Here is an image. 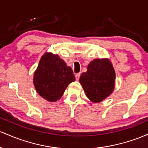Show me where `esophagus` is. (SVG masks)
<instances>
[{"label": "esophagus", "instance_id": "34e87169", "mask_svg": "<svg viewBox=\"0 0 148 148\" xmlns=\"http://www.w3.org/2000/svg\"><path fill=\"white\" fill-rule=\"evenodd\" d=\"M80 75L81 73H76L75 74V78L77 80H78V79H79V77H80Z\"/></svg>", "mask_w": 148, "mask_h": 148}]
</instances>
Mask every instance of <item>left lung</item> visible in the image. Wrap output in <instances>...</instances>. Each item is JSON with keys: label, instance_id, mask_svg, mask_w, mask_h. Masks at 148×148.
<instances>
[{"label": "left lung", "instance_id": "1", "mask_svg": "<svg viewBox=\"0 0 148 148\" xmlns=\"http://www.w3.org/2000/svg\"><path fill=\"white\" fill-rule=\"evenodd\" d=\"M115 73L108 59H96L87 66L79 78L86 95L93 102L102 101L113 92Z\"/></svg>", "mask_w": 148, "mask_h": 148}]
</instances>
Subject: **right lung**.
Masks as SVG:
<instances>
[{"instance_id":"right-lung-1","label":"right lung","mask_w":148,"mask_h":148,"mask_svg":"<svg viewBox=\"0 0 148 148\" xmlns=\"http://www.w3.org/2000/svg\"><path fill=\"white\" fill-rule=\"evenodd\" d=\"M75 80L72 69L52 53H45L42 56L34 76L37 92L50 102L61 99L68 85Z\"/></svg>"}]
</instances>
